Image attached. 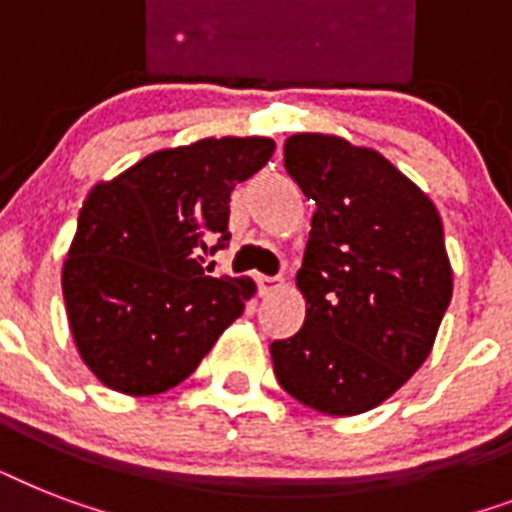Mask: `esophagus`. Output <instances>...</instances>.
<instances>
[{
  "instance_id": "1",
  "label": "esophagus",
  "mask_w": 512,
  "mask_h": 512,
  "mask_svg": "<svg viewBox=\"0 0 512 512\" xmlns=\"http://www.w3.org/2000/svg\"><path fill=\"white\" fill-rule=\"evenodd\" d=\"M255 281H257V289H260V295H271L273 289L279 287V276H255Z\"/></svg>"
}]
</instances>
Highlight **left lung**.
<instances>
[{
    "label": "left lung",
    "instance_id": "left-lung-1",
    "mask_svg": "<svg viewBox=\"0 0 512 512\" xmlns=\"http://www.w3.org/2000/svg\"><path fill=\"white\" fill-rule=\"evenodd\" d=\"M284 167L316 212L297 271L305 324L271 342L273 372L316 412H369L433 348L452 300L444 225L385 156L335 135H292Z\"/></svg>",
    "mask_w": 512,
    "mask_h": 512
}]
</instances>
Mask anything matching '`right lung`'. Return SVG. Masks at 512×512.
Returning a JSON list of instances; mask_svg holds the SVG:
<instances>
[{"mask_svg":"<svg viewBox=\"0 0 512 512\" xmlns=\"http://www.w3.org/2000/svg\"><path fill=\"white\" fill-rule=\"evenodd\" d=\"M273 151L268 138H204L92 188L63 297L79 356L103 385L130 396L175 388L244 313L255 284L212 279L201 263L231 241L236 183Z\"/></svg>","mask_w":512,"mask_h":512,"instance_id":"add662e5","label":"right lung"}]
</instances>
